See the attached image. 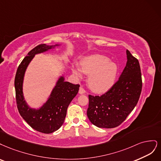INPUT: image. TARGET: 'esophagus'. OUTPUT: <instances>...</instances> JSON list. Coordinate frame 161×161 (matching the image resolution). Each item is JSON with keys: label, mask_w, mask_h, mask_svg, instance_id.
Instances as JSON below:
<instances>
[{"label": "esophagus", "mask_w": 161, "mask_h": 161, "mask_svg": "<svg viewBox=\"0 0 161 161\" xmlns=\"http://www.w3.org/2000/svg\"><path fill=\"white\" fill-rule=\"evenodd\" d=\"M79 93H80V94H85V93H86V90H85L82 87H80V90H79Z\"/></svg>", "instance_id": "obj_1"}]
</instances>
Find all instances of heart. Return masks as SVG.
Here are the masks:
<instances>
[{
	"instance_id": "obj_1",
	"label": "heart",
	"mask_w": 161,
	"mask_h": 161,
	"mask_svg": "<svg viewBox=\"0 0 161 161\" xmlns=\"http://www.w3.org/2000/svg\"><path fill=\"white\" fill-rule=\"evenodd\" d=\"M82 72L89 74L87 84L91 89L97 93L108 90L114 83L118 72L115 64L102 55L87 56L81 61V68L74 69V73L81 77Z\"/></svg>"
}]
</instances>
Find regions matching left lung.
<instances>
[{
	"label": "left lung",
	"instance_id": "obj_1",
	"mask_svg": "<svg viewBox=\"0 0 161 161\" xmlns=\"http://www.w3.org/2000/svg\"><path fill=\"white\" fill-rule=\"evenodd\" d=\"M126 54V65L110 89L100 96H88L87 117L99 128L120 125L138 102L142 86L141 67L138 60L128 50Z\"/></svg>",
	"mask_w": 161,
	"mask_h": 161
}]
</instances>
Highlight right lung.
I'll return each instance as SVG.
<instances>
[{
	"label": "right lung",
	"mask_w": 161,
	"mask_h": 161,
	"mask_svg": "<svg viewBox=\"0 0 161 161\" xmlns=\"http://www.w3.org/2000/svg\"><path fill=\"white\" fill-rule=\"evenodd\" d=\"M52 47L45 44L36 46L28 53L18 67L14 78L16 102L20 115L32 128L44 134L52 133L64 124L70 102L79 91V84L64 81L61 77L51 93L50 98L39 110L28 107L24 100L22 86L26 68L35 54Z\"/></svg>",
	"instance_id": "1"
}]
</instances>
